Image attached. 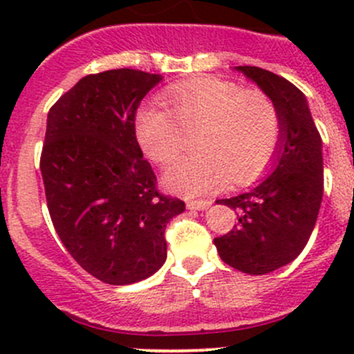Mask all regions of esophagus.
<instances>
[{
    "label": "esophagus",
    "instance_id": "obj_1",
    "mask_svg": "<svg viewBox=\"0 0 354 354\" xmlns=\"http://www.w3.org/2000/svg\"><path fill=\"white\" fill-rule=\"evenodd\" d=\"M210 202L209 200H188L187 202V207L190 210H205L209 209Z\"/></svg>",
    "mask_w": 354,
    "mask_h": 354
}]
</instances>
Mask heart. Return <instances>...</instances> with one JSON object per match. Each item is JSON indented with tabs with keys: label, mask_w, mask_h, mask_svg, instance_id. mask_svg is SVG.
I'll return each instance as SVG.
<instances>
[{
	"label": "heart",
	"mask_w": 354,
	"mask_h": 354,
	"mask_svg": "<svg viewBox=\"0 0 354 354\" xmlns=\"http://www.w3.org/2000/svg\"><path fill=\"white\" fill-rule=\"evenodd\" d=\"M171 111L145 108L137 116V138L154 162L166 164L195 135L198 152L171 164L164 183L185 195L212 194L227 181L246 185L263 173L281 138L276 102L259 88L209 77L167 92Z\"/></svg>",
	"instance_id": "b5f03b06"
}]
</instances>
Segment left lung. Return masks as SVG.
Masks as SVG:
<instances>
[{
	"label": "left lung",
	"mask_w": 354,
	"mask_h": 354,
	"mask_svg": "<svg viewBox=\"0 0 354 354\" xmlns=\"http://www.w3.org/2000/svg\"><path fill=\"white\" fill-rule=\"evenodd\" d=\"M279 109L276 166L259 187L217 200L238 212V224L214 240L221 259L252 276L269 274L301 253L324 195L322 138L306 99L286 78L259 66H238Z\"/></svg>",
	"instance_id": "1"
}]
</instances>
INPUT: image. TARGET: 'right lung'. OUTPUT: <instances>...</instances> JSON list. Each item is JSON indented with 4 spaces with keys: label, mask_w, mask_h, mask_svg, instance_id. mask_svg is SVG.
<instances>
[{
    "label": "right lung",
    "mask_w": 354,
    "mask_h": 354,
    "mask_svg": "<svg viewBox=\"0 0 354 354\" xmlns=\"http://www.w3.org/2000/svg\"><path fill=\"white\" fill-rule=\"evenodd\" d=\"M160 75L118 68L80 78L48 113L41 173L49 216L78 266L113 286L166 262V224L185 202L157 190L135 135L142 99Z\"/></svg>",
    "instance_id": "1"
}]
</instances>
